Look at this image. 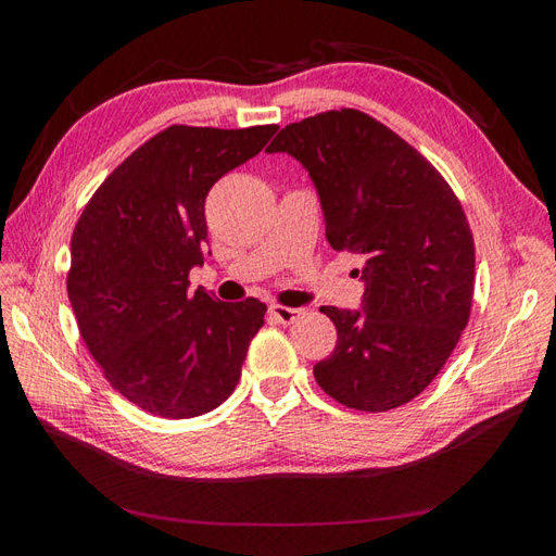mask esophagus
Listing matches in <instances>:
<instances>
[{
	"label": "esophagus",
	"mask_w": 556,
	"mask_h": 556,
	"mask_svg": "<svg viewBox=\"0 0 556 556\" xmlns=\"http://www.w3.org/2000/svg\"><path fill=\"white\" fill-rule=\"evenodd\" d=\"M301 313H304L301 308H288V306H278V304L268 308V315H271L280 325H292Z\"/></svg>",
	"instance_id": "esophagus-1"
}]
</instances>
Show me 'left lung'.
<instances>
[{"label":"left lung","mask_w":556,"mask_h":556,"mask_svg":"<svg viewBox=\"0 0 556 556\" xmlns=\"http://www.w3.org/2000/svg\"><path fill=\"white\" fill-rule=\"evenodd\" d=\"M266 153L304 164L329 245L362 260V308H319L339 341L315 364L317 384L366 413L413 401L459 343L473 304L476 248L457 194L410 143L355 109L292 123Z\"/></svg>","instance_id":"obj_1"}]
</instances>
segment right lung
<instances>
[{"mask_svg":"<svg viewBox=\"0 0 556 556\" xmlns=\"http://www.w3.org/2000/svg\"><path fill=\"white\" fill-rule=\"evenodd\" d=\"M276 129L166 127L99 185L78 217L66 276L78 331L106 380L148 413L204 415L241 378L266 306L190 292L188 276L204 264L208 190Z\"/></svg>","mask_w":556,"mask_h":556,"instance_id":"add662e5","label":"right lung"}]
</instances>
